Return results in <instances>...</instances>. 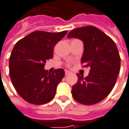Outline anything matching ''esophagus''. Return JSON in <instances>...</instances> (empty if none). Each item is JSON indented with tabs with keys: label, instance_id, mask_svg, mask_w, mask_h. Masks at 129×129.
Instances as JSON below:
<instances>
[{
	"label": "esophagus",
	"instance_id": "obj_1",
	"mask_svg": "<svg viewBox=\"0 0 129 129\" xmlns=\"http://www.w3.org/2000/svg\"><path fill=\"white\" fill-rule=\"evenodd\" d=\"M64 72H65V75H68L69 74L71 73V72H70L69 70H64Z\"/></svg>",
	"mask_w": 129,
	"mask_h": 129
}]
</instances>
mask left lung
<instances>
[{"mask_svg":"<svg viewBox=\"0 0 129 129\" xmlns=\"http://www.w3.org/2000/svg\"><path fill=\"white\" fill-rule=\"evenodd\" d=\"M67 37L83 41L81 62L90 67L86 77L76 74L78 81L72 90L74 99L87 105L100 103L113 89L119 74L121 59L117 46L110 37L93 26L73 29Z\"/></svg>","mask_w":129,"mask_h":129,"instance_id":"8db88e82","label":"left lung"}]
</instances>
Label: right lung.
<instances>
[{
    "label": "right lung",
    "instance_id": "right-lung-1",
    "mask_svg": "<svg viewBox=\"0 0 129 129\" xmlns=\"http://www.w3.org/2000/svg\"><path fill=\"white\" fill-rule=\"evenodd\" d=\"M67 33L36 31L16 43L10 55V76L16 91L26 102L43 105L55 95L64 76L63 69L48 72L45 63L53 55V48Z\"/></svg>",
    "mask_w": 129,
    "mask_h": 129
}]
</instances>
